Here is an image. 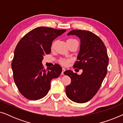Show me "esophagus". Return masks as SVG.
Returning a JSON list of instances; mask_svg holds the SVG:
<instances>
[{
  "label": "esophagus",
  "instance_id": "esophagus-1",
  "mask_svg": "<svg viewBox=\"0 0 123 123\" xmlns=\"http://www.w3.org/2000/svg\"><path fill=\"white\" fill-rule=\"evenodd\" d=\"M65 71V68H62V74L64 75V72Z\"/></svg>",
  "mask_w": 123,
  "mask_h": 123
}]
</instances>
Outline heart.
Wrapping results in <instances>:
<instances>
[{
    "instance_id": "b5f03b06",
    "label": "heart",
    "mask_w": 123,
    "mask_h": 123,
    "mask_svg": "<svg viewBox=\"0 0 123 123\" xmlns=\"http://www.w3.org/2000/svg\"><path fill=\"white\" fill-rule=\"evenodd\" d=\"M74 40L75 39H72V38H70V39H69L68 40ZM54 45H55V43H54L52 45V48H53V47L54 46ZM69 62V60L68 59H61L59 60V63L63 65H67L68 64Z\"/></svg>"
}]
</instances>
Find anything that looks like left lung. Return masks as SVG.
<instances>
[{"mask_svg": "<svg viewBox=\"0 0 123 123\" xmlns=\"http://www.w3.org/2000/svg\"><path fill=\"white\" fill-rule=\"evenodd\" d=\"M68 35H75L80 39V50L74 68L83 70L80 75L68 70L64 74L71 79L65 92L70 100L77 103L90 101L100 88L107 74L109 57L102 40L92 32L74 30Z\"/></svg>", "mask_w": 123, "mask_h": 123, "instance_id": "obj_1", "label": "left lung"}]
</instances>
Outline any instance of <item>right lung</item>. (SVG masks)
Here are the masks:
<instances>
[{
    "label": "right lung",
    "instance_id": "add662e5",
    "mask_svg": "<svg viewBox=\"0 0 123 123\" xmlns=\"http://www.w3.org/2000/svg\"><path fill=\"white\" fill-rule=\"evenodd\" d=\"M65 31L38 27L25 35L16 46L12 62L13 79L26 98H43L50 90L51 80L61 74L62 68L59 64L45 69L41 62L43 55L51 52L52 41Z\"/></svg>",
    "mask_w": 123,
    "mask_h": 123
}]
</instances>
